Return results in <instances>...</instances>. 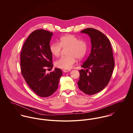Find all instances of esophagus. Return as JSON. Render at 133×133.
<instances>
[{"instance_id": "1", "label": "esophagus", "mask_w": 133, "mask_h": 133, "mask_svg": "<svg viewBox=\"0 0 133 133\" xmlns=\"http://www.w3.org/2000/svg\"><path fill=\"white\" fill-rule=\"evenodd\" d=\"M63 71L64 72L66 73V72H68L71 71V70H69V69H63Z\"/></svg>"}]
</instances>
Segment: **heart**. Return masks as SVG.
<instances>
[{
	"label": "heart",
	"mask_w": 133,
	"mask_h": 133,
	"mask_svg": "<svg viewBox=\"0 0 133 133\" xmlns=\"http://www.w3.org/2000/svg\"><path fill=\"white\" fill-rule=\"evenodd\" d=\"M62 49L68 48L65 57H62L55 62L56 66L63 69H71L76 63L77 58L81 59L87 54L88 45L87 42L73 35H66L59 38L58 43L54 42L50 45L51 53L55 57H58Z\"/></svg>",
	"instance_id": "1"
}]
</instances>
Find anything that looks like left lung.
<instances>
[{
    "label": "left lung",
    "mask_w": 133,
    "mask_h": 133,
    "mask_svg": "<svg viewBox=\"0 0 133 133\" xmlns=\"http://www.w3.org/2000/svg\"><path fill=\"white\" fill-rule=\"evenodd\" d=\"M91 38V52L79 70V89L88 95H94L109 83L115 65L112 46L109 39L100 31L87 28L81 31Z\"/></svg>",
    "instance_id": "obj_1"
}]
</instances>
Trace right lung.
<instances>
[{
    "label": "right lung",
    "mask_w": 133,
    "mask_h": 133,
    "mask_svg": "<svg viewBox=\"0 0 133 133\" xmlns=\"http://www.w3.org/2000/svg\"><path fill=\"white\" fill-rule=\"evenodd\" d=\"M52 35L53 33L44 30L33 31L24 42L20 54L21 74L31 89L41 97L50 96L57 90L62 75L58 68L45 73L46 69L53 66L49 50Z\"/></svg>",
    "instance_id": "right-lung-1"
}]
</instances>
